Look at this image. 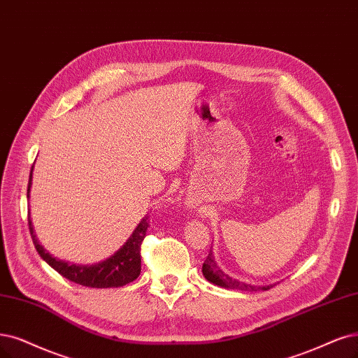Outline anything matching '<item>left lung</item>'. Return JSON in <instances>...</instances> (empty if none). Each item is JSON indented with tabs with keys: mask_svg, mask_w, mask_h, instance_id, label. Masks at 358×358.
I'll use <instances>...</instances> for the list:
<instances>
[{
	"mask_svg": "<svg viewBox=\"0 0 358 358\" xmlns=\"http://www.w3.org/2000/svg\"><path fill=\"white\" fill-rule=\"evenodd\" d=\"M202 273L205 275V279L210 283H214L217 286L221 287H227V289H237V290H268L271 289L274 285H266V286H254V285H249L245 282H241L237 279H233L229 274L224 273L214 259L213 255V250H209V254L203 262L202 266Z\"/></svg>",
	"mask_w": 358,
	"mask_h": 358,
	"instance_id": "8db88e82",
	"label": "left lung"
}]
</instances>
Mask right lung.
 <instances>
[{
  "label": "right lung",
  "instance_id": "obj_1",
  "mask_svg": "<svg viewBox=\"0 0 358 358\" xmlns=\"http://www.w3.org/2000/svg\"><path fill=\"white\" fill-rule=\"evenodd\" d=\"M32 169L29 174V182H28V197L32 186ZM28 222H29V231L32 236V241L39 257H41L51 268H55L59 274H62L63 277H66V279L73 283L83 285L87 287H100V289L121 287L131 282H134L140 275V271H141L140 246L145 237V231H148V227H149V215L143 217L136 230L132 231L129 239L122 245L121 249H117L110 258L97 262L94 266L71 264L50 255V252H47V250L43 248V245H39L36 236L34 234L31 217H28Z\"/></svg>",
  "mask_w": 358,
  "mask_h": 358
}]
</instances>
